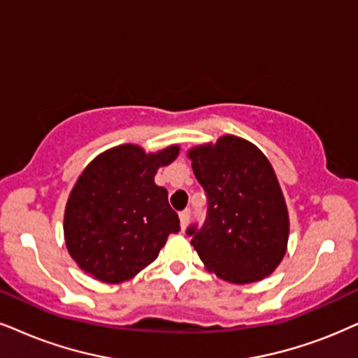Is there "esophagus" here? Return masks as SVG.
I'll use <instances>...</instances> for the list:
<instances>
[{
  "mask_svg": "<svg viewBox=\"0 0 358 358\" xmlns=\"http://www.w3.org/2000/svg\"><path fill=\"white\" fill-rule=\"evenodd\" d=\"M188 220H189V210L180 211V226H182V229L187 228Z\"/></svg>",
  "mask_w": 358,
  "mask_h": 358,
  "instance_id": "esophagus-1",
  "label": "esophagus"
}]
</instances>
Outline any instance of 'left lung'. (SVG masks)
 Here are the masks:
<instances>
[{
	"label": "left lung",
	"instance_id": "left-lung-1",
	"mask_svg": "<svg viewBox=\"0 0 358 358\" xmlns=\"http://www.w3.org/2000/svg\"><path fill=\"white\" fill-rule=\"evenodd\" d=\"M188 158L208 198L205 223L187 229L203 264L231 284L264 279L289 239L287 206L269 160L234 135L194 147Z\"/></svg>",
	"mask_w": 358,
	"mask_h": 358
}]
</instances>
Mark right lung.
Returning a JSON list of instances; mask_svg holds the SVG:
<instances>
[{
	"label": "right lung",
	"instance_id": "add662e5",
	"mask_svg": "<svg viewBox=\"0 0 358 358\" xmlns=\"http://www.w3.org/2000/svg\"><path fill=\"white\" fill-rule=\"evenodd\" d=\"M178 150L145 153L125 143L85 166L64 213L67 251L85 274L108 284L132 279L157 259L169 234L180 231L169 192L153 180Z\"/></svg>",
	"mask_w": 358,
	"mask_h": 358
}]
</instances>
